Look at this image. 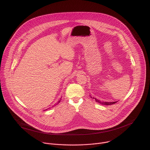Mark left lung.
<instances>
[{
    "instance_id": "1",
    "label": "left lung",
    "mask_w": 150,
    "mask_h": 150,
    "mask_svg": "<svg viewBox=\"0 0 150 150\" xmlns=\"http://www.w3.org/2000/svg\"><path fill=\"white\" fill-rule=\"evenodd\" d=\"M94 98L95 100H96V101H97V102H98V103H100V104H104V105H112V104H115L117 102V101H115V102H104V101H103V102H101V101L98 100L97 99H96V98Z\"/></svg>"
}]
</instances>
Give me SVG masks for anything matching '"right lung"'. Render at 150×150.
Returning <instances> with one entry per match:
<instances>
[{"mask_svg":"<svg viewBox=\"0 0 150 150\" xmlns=\"http://www.w3.org/2000/svg\"><path fill=\"white\" fill-rule=\"evenodd\" d=\"M60 100H61V98H60V100H59V101H58V103H57V104H58V103H59V102H60ZM46 110H47V109H46Z\"/></svg>","mask_w":150,"mask_h":150,"instance_id":"obj_1","label":"right lung"}]
</instances>
